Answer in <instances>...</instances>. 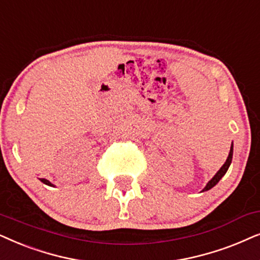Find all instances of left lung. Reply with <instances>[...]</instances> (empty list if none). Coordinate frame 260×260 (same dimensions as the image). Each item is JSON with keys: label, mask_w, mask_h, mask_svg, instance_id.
Masks as SVG:
<instances>
[{"label": "left lung", "mask_w": 260, "mask_h": 260, "mask_svg": "<svg viewBox=\"0 0 260 260\" xmlns=\"http://www.w3.org/2000/svg\"><path fill=\"white\" fill-rule=\"evenodd\" d=\"M232 157H233V144H232V146H231V151H230V154H228V158H227L226 162H224V164L221 166V169L216 172V175L214 176V177L208 182V184L206 185V188L203 189V191H207V190L212 189L213 186L216 185L217 182H219L220 179L222 178V176L226 174L227 170H228V168H230V165H231V162H232Z\"/></svg>", "instance_id": "left-lung-1"}]
</instances>
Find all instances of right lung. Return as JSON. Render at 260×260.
<instances>
[{
  "label": "right lung",
  "instance_id": "obj_1",
  "mask_svg": "<svg viewBox=\"0 0 260 260\" xmlns=\"http://www.w3.org/2000/svg\"><path fill=\"white\" fill-rule=\"evenodd\" d=\"M40 181H41V182H43V183H44V184H47V185H50V186H53V185H52V183H50V182H48V181H47V179H45V178H40Z\"/></svg>",
  "mask_w": 260,
  "mask_h": 260
}]
</instances>
